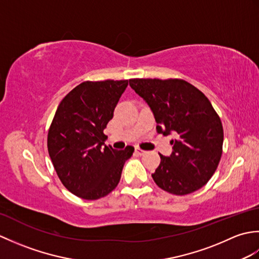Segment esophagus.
Listing matches in <instances>:
<instances>
[{
	"label": "esophagus",
	"mask_w": 259,
	"mask_h": 259,
	"mask_svg": "<svg viewBox=\"0 0 259 259\" xmlns=\"http://www.w3.org/2000/svg\"><path fill=\"white\" fill-rule=\"evenodd\" d=\"M135 150H136V152H137V153H138V155H140V156H142V155H145V153H146V151H145V150H142V149H140V148H138V147H137Z\"/></svg>",
	"instance_id": "1"
}]
</instances>
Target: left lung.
Here are the masks:
<instances>
[{
    "label": "left lung",
    "mask_w": 259,
    "mask_h": 259,
    "mask_svg": "<svg viewBox=\"0 0 259 259\" xmlns=\"http://www.w3.org/2000/svg\"><path fill=\"white\" fill-rule=\"evenodd\" d=\"M129 84L149 106L157 133L176 136L170 141L171 155H160L151 175L155 183L178 196L200 189L216 171L223 152V124L210 101L180 79H131Z\"/></svg>",
    "instance_id": "left-lung-1"
}]
</instances>
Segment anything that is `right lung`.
I'll return each mask as SVG.
<instances>
[{
  "instance_id": "1",
  "label": "right lung",
  "mask_w": 259,
  "mask_h": 259,
  "mask_svg": "<svg viewBox=\"0 0 259 259\" xmlns=\"http://www.w3.org/2000/svg\"><path fill=\"white\" fill-rule=\"evenodd\" d=\"M128 80L82 82L60 102L48 134V150L61 183L82 199L111 192L135 148L115 150L103 134Z\"/></svg>"
}]
</instances>
